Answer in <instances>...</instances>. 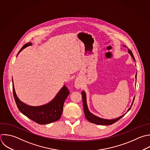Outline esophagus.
Wrapping results in <instances>:
<instances>
[{"label":"esophagus","instance_id":"esophagus-1","mask_svg":"<svg viewBox=\"0 0 150 150\" xmlns=\"http://www.w3.org/2000/svg\"><path fill=\"white\" fill-rule=\"evenodd\" d=\"M75 87H76L77 88H79L80 87V84H79V83H76V84H75Z\"/></svg>","mask_w":150,"mask_h":150}]
</instances>
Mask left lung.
I'll list each match as a JSON object with an SVG mask.
<instances>
[{"label":"left lung","instance_id":"left-lung-1","mask_svg":"<svg viewBox=\"0 0 150 150\" xmlns=\"http://www.w3.org/2000/svg\"><path fill=\"white\" fill-rule=\"evenodd\" d=\"M128 53L131 54V56H132V57L133 58V59L135 60V58L134 57V55L132 53V52L128 49ZM135 78H137V74L135 75ZM81 94H82V98H83V110H84V115H85V117L86 118H87V120L88 121H89L90 122H92V123H94V124H98V125H111L112 124H114V122H117V121H118L120 118H121L123 116H124V115L125 114H124L122 115H121V117L117 118H115V119H113V120H106V119H103V118H99L94 115H93V114H91L88 109V107H87V102H86V95L85 94V92L84 91H82L81 92ZM134 98L133 99V101H132V103L131 104V106L129 108V109L128 110V111L131 109V107H132V105L134 103Z\"/></svg>","mask_w":150,"mask_h":150}]
</instances>
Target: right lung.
Returning a JSON list of instances; mask_svg holds the SVG:
<instances>
[{
    "label": "right lung",
    "instance_id": "obj_1",
    "mask_svg": "<svg viewBox=\"0 0 150 150\" xmlns=\"http://www.w3.org/2000/svg\"><path fill=\"white\" fill-rule=\"evenodd\" d=\"M31 45L30 43L25 44L20 50L18 54L23 49ZM13 93L18 108L22 114L36 123L46 124L56 121L60 118L63 112L64 103L70 91L64 85L51 102L46 105L38 107L27 105L21 101L16 94L13 83Z\"/></svg>",
    "mask_w": 150,
    "mask_h": 150
}]
</instances>
